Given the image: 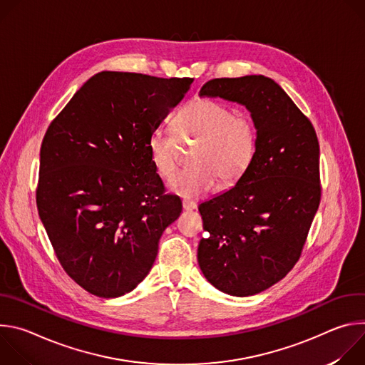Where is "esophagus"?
I'll use <instances>...</instances> for the list:
<instances>
[{
    "label": "esophagus",
    "instance_id": "esophagus-1",
    "mask_svg": "<svg viewBox=\"0 0 365 365\" xmlns=\"http://www.w3.org/2000/svg\"><path fill=\"white\" fill-rule=\"evenodd\" d=\"M182 206H183L185 211H193V210H196V207H197V203L193 202V200H183Z\"/></svg>",
    "mask_w": 365,
    "mask_h": 365
}]
</instances>
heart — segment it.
<instances>
[{
	"mask_svg": "<svg viewBox=\"0 0 365 365\" xmlns=\"http://www.w3.org/2000/svg\"><path fill=\"white\" fill-rule=\"evenodd\" d=\"M258 133L245 114H234L227 103L212 98L190 101L178 114L176 130L153 128L147 140L150 160L165 178L179 163L182 144L197 143L192 151L193 168L178 172L169 189L183 197H196L220 186L234 185L250 168L257 151Z\"/></svg>",
	"mask_w": 365,
	"mask_h": 365,
	"instance_id": "1",
	"label": "heart"
}]
</instances>
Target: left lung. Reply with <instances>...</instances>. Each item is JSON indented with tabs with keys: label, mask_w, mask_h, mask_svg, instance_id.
Wrapping results in <instances>:
<instances>
[{
	"label": "left lung",
	"mask_w": 365,
	"mask_h": 365,
	"mask_svg": "<svg viewBox=\"0 0 365 365\" xmlns=\"http://www.w3.org/2000/svg\"><path fill=\"white\" fill-rule=\"evenodd\" d=\"M200 96L242 103L257 127V151L228 192L199 205L205 238L197 263L211 284L252 296L299 262L321 202L319 141L310 120L270 78L207 81Z\"/></svg>",
	"instance_id": "8db88e82"
}]
</instances>
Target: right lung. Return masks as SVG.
Masks as SVG:
<instances>
[{"instance_id": "add662e5", "label": "right lung", "mask_w": 365, "mask_h": 365, "mask_svg": "<svg viewBox=\"0 0 365 365\" xmlns=\"http://www.w3.org/2000/svg\"><path fill=\"white\" fill-rule=\"evenodd\" d=\"M192 78L99 72L50 123L36 202L68 276L99 297L148 274L163 231L182 212L150 160L147 140Z\"/></svg>"}]
</instances>
